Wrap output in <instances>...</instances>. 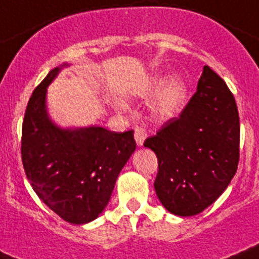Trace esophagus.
<instances>
[{
	"instance_id": "34e87169",
	"label": "esophagus",
	"mask_w": 259,
	"mask_h": 259,
	"mask_svg": "<svg viewBox=\"0 0 259 259\" xmlns=\"http://www.w3.org/2000/svg\"><path fill=\"white\" fill-rule=\"evenodd\" d=\"M134 138H136V142L138 146H142L145 140L147 138V132L145 127H141V126H137L136 130H134Z\"/></svg>"
}]
</instances>
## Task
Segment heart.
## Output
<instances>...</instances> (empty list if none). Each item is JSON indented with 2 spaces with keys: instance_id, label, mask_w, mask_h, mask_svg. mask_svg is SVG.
Instances as JSON below:
<instances>
[{
  "instance_id": "heart-1",
  "label": "heart",
  "mask_w": 259,
  "mask_h": 259,
  "mask_svg": "<svg viewBox=\"0 0 259 259\" xmlns=\"http://www.w3.org/2000/svg\"><path fill=\"white\" fill-rule=\"evenodd\" d=\"M159 85L160 81L158 82V87ZM184 99H186V85H184L183 80L177 76L167 80L162 92H160L158 104H156L158 117L167 119L175 116L178 110L183 105Z\"/></svg>"
}]
</instances>
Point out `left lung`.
I'll return each mask as SVG.
<instances>
[{
	"instance_id": "obj_1",
	"label": "left lung",
	"mask_w": 259,
	"mask_h": 259,
	"mask_svg": "<svg viewBox=\"0 0 259 259\" xmlns=\"http://www.w3.org/2000/svg\"><path fill=\"white\" fill-rule=\"evenodd\" d=\"M143 145L158 158L154 188L168 212L195 216L213 204L240 159L238 110L225 81L204 66L196 93L180 116Z\"/></svg>"
}]
</instances>
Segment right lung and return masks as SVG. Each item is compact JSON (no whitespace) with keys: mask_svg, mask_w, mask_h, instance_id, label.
<instances>
[{"mask_svg":"<svg viewBox=\"0 0 259 259\" xmlns=\"http://www.w3.org/2000/svg\"><path fill=\"white\" fill-rule=\"evenodd\" d=\"M62 67L50 71L30 97L21 154L26 177L39 199L63 220L87 224L109 203L119 171L136 150V141L133 130L116 133L101 126L62 129L52 122L46 93Z\"/></svg>","mask_w":259,"mask_h":259,"instance_id":"right-lung-1","label":"right lung"}]
</instances>
